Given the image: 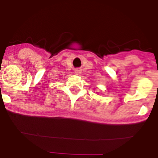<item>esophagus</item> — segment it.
I'll return each mask as SVG.
<instances>
[{
	"instance_id": "obj_1",
	"label": "esophagus",
	"mask_w": 158,
	"mask_h": 158,
	"mask_svg": "<svg viewBox=\"0 0 158 158\" xmlns=\"http://www.w3.org/2000/svg\"><path fill=\"white\" fill-rule=\"evenodd\" d=\"M75 73L76 75H79L81 73V69H75Z\"/></svg>"
}]
</instances>
